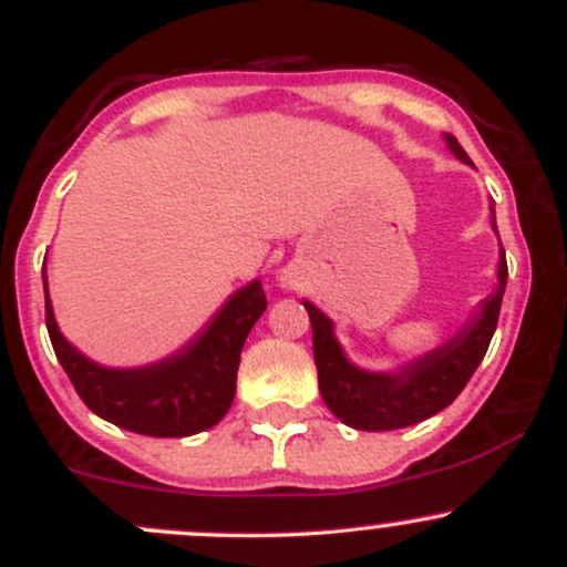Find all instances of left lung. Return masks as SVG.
<instances>
[{
    "label": "left lung",
    "instance_id": "obj_1",
    "mask_svg": "<svg viewBox=\"0 0 567 567\" xmlns=\"http://www.w3.org/2000/svg\"><path fill=\"white\" fill-rule=\"evenodd\" d=\"M445 141L461 162H472L453 135L445 133ZM493 229H496V216H493ZM506 277H509V269H506V256L501 247L498 288L485 298L483 309L451 341L408 362L396 373H368L351 365L343 357V349L338 347L333 322L315 303L303 301L311 320L317 379H320L324 405L333 410L336 419H341L343 424L362 429V432H392V429L413 426L451 405L455 396L464 392L491 347Z\"/></svg>",
    "mask_w": 567,
    "mask_h": 567
}]
</instances>
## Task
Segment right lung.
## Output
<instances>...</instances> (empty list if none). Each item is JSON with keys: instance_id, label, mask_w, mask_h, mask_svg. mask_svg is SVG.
Instances as JSON below:
<instances>
[{"instance_id": "add662e5", "label": "right lung", "mask_w": 567, "mask_h": 567, "mask_svg": "<svg viewBox=\"0 0 567 567\" xmlns=\"http://www.w3.org/2000/svg\"><path fill=\"white\" fill-rule=\"evenodd\" d=\"M44 322L55 357L82 402L101 419L146 437H188L216 426L231 408L245 338L266 309L258 279L237 290L202 333L146 368H103L58 330L44 277Z\"/></svg>"}]
</instances>
